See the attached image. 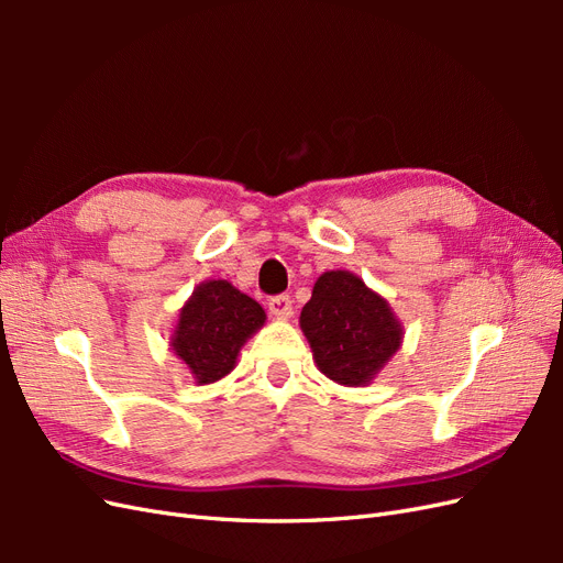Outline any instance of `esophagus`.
<instances>
[{"label":"esophagus","instance_id":"esophagus-1","mask_svg":"<svg viewBox=\"0 0 563 563\" xmlns=\"http://www.w3.org/2000/svg\"><path fill=\"white\" fill-rule=\"evenodd\" d=\"M267 308H269L272 317L288 319L294 314V300H291V296H272L269 302H267Z\"/></svg>","mask_w":563,"mask_h":563}]
</instances>
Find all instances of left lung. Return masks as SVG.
Segmentation results:
<instances>
[{
    "mask_svg": "<svg viewBox=\"0 0 563 563\" xmlns=\"http://www.w3.org/2000/svg\"><path fill=\"white\" fill-rule=\"evenodd\" d=\"M300 329L317 368L345 387H366L404 343V327L387 298L347 269H329L314 282Z\"/></svg>",
    "mask_w": 563,
    "mask_h": 563,
    "instance_id": "obj_1",
    "label": "left lung"
}]
</instances>
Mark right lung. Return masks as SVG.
<instances>
[{
	"label": "right lung",
	"instance_id": "add662e5",
	"mask_svg": "<svg viewBox=\"0 0 563 563\" xmlns=\"http://www.w3.org/2000/svg\"><path fill=\"white\" fill-rule=\"evenodd\" d=\"M265 319L261 305L228 279H207L180 308L168 347L197 385H211L236 366L240 350Z\"/></svg>",
	"mask_w": 563,
	"mask_h": 563
}]
</instances>
